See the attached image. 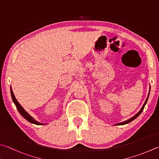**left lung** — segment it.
<instances>
[{
  "instance_id": "8db88e82",
  "label": "left lung",
  "mask_w": 159,
  "mask_h": 159,
  "mask_svg": "<svg viewBox=\"0 0 159 159\" xmlns=\"http://www.w3.org/2000/svg\"><path fill=\"white\" fill-rule=\"evenodd\" d=\"M149 92H150V90H149ZM149 93L148 94V98H147L146 99V101L145 102V103H144V104H143V107H142V108L140 109V111L138 112V113L135 115H134V117H131V119H129V120H126V121H125V122H122V123H120V124H117L118 125H126V124H128V123H129V122H132L133 120H134L135 118L136 117H138V116H139V115H140V113L141 112H143V109H144V108H145V104L147 103V102H148V97H149Z\"/></svg>"
}]
</instances>
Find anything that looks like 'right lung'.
Here are the masks:
<instances>
[{
  "label": "right lung",
  "mask_w": 159,
  "mask_h": 159,
  "mask_svg": "<svg viewBox=\"0 0 159 159\" xmlns=\"http://www.w3.org/2000/svg\"><path fill=\"white\" fill-rule=\"evenodd\" d=\"M10 92H11V98H12V100H13V102L14 103V104H15L16 107L18 110V111L19 112V113L21 114L23 117H24L25 120H28V122H30V123H33L34 124V125H43V124L39 123L38 122H37V121L34 120L33 117H32L28 113V112L25 111V110L23 108L22 106L19 104V103L17 102V100L16 99L15 97H14V94L13 93V91L12 89H10Z\"/></svg>",
  "instance_id": "right-lung-1"
}]
</instances>
